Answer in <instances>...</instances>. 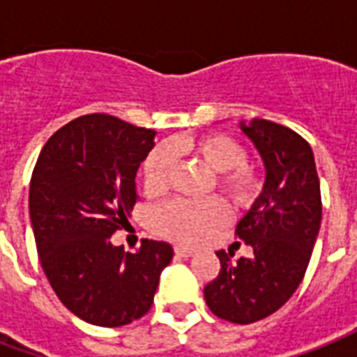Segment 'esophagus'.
<instances>
[{
	"label": "esophagus",
	"instance_id": "esophagus-1",
	"mask_svg": "<svg viewBox=\"0 0 357 357\" xmlns=\"http://www.w3.org/2000/svg\"><path fill=\"white\" fill-rule=\"evenodd\" d=\"M174 252H176V256H178V258H191V256H193V252H191V250H187V248H181V247H176V250H174Z\"/></svg>",
	"mask_w": 357,
	"mask_h": 357
}]
</instances>
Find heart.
<instances>
[{
    "mask_svg": "<svg viewBox=\"0 0 357 357\" xmlns=\"http://www.w3.org/2000/svg\"><path fill=\"white\" fill-rule=\"evenodd\" d=\"M193 155L206 168L216 172L214 183L237 208H250L264 191L262 172L247 162V151L241 143L222 133H210L197 139H174L166 147H156L143 164V185L149 195H164L172 183L174 158ZM229 222V208L222 199L172 201L155 212V227L162 237L179 245L195 247Z\"/></svg>",
    "mask_w": 357,
    "mask_h": 357,
    "instance_id": "obj_1",
    "label": "heart"
}]
</instances>
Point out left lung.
Wrapping results in <instances>:
<instances>
[{
    "instance_id": "1",
    "label": "left lung",
    "mask_w": 357,
    "mask_h": 357,
    "mask_svg": "<svg viewBox=\"0 0 357 357\" xmlns=\"http://www.w3.org/2000/svg\"><path fill=\"white\" fill-rule=\"evenodd\" d=\"M266 166L262 195L235 235L252 255L218 250L220 273L204 287L210 312L225 321L268 317L291 298L304 279L321 225V191L312 147L302 135L269 120L241 122Z\"/></svg>"
}]
</instances>
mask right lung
I'll list each match as a JSON object with an SVG mask.
<instances>
[{"mask_svg":"<svg viewBox=\"0 0 357 357\" xmlns=\"http://www.w3.org/2000/svg\"><path fill=\"white\" fill-rule=\"evenodd\" d=\"M155 130L110 114H86L51 135L30 179V220L40 262L59 300L99 327L147 314L174 250L141 241L126 252L110 243L137 202L135 174L155 147Z\"/></svg>","mask_w":357,"mask_h":357,"instance_id":"obj_1","label":"right lung"}]
</instances>
